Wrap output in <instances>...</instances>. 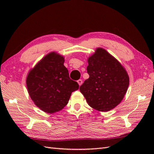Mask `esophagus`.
I'll use <instances>...</instances> for the list:
<instances>
[{
    "label": "esophagus",
    "mask_w": 154,
    "mask_h": 154,
    "mask_svg": "<svg viewBox=\"0 0 154 154\" xmlns=\"http://www.w3.org/2000/svg\"><path fill=\"white\" fill-rule=\"evenodd\" d=\"M77 82H78V85H82V84L83 83V81H82V80H81V79H80V80H78V81H77Z\"/></svg>",
    "instance_id": "esophagus-1"
}]
</instances>
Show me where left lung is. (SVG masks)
Instances as JSON below:
<instances>
[{"label": "left lung", "mask_w": 154, "mask_h": 154, "mask_svg": "<svg viewBox=\"0 0 154 154\" xmlns=\"http://www.w3.org/2000/svg\"><path fill=\"white\" fill-rule=\"evenodd\" d=\"M87 67L89 78L80 91L94 109L107 112L118 105L127 91L129 76L118 60L101 48L88 57Z\"/></svg>", "instance_id": "1"}]
</instances>
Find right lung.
<instances>
[{"label":"right lung","mask_w":154,"mask_h":154,"mask_svg":"<svg viewBox=\"0 0 154 154\" xmlns=\"http://www.w3.org/2000/svg\"><path fill=\"white\" fill-rule=\"evenodd\" d=\"M64 57L51 52L31 69L26 78L29 94L42 111L52 114L61 110L69 102L72 92L79 85L69 76Z\"/></svg>","instance_id":"add662e5"}]
</instances>
